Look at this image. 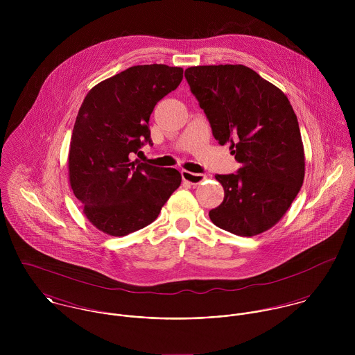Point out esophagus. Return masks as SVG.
<instances>
[{
    "mask_svg": "<svg viewBox=\"0 0 355 355\" xmlns=\"http://www.w3.org/2000/svg\"><path fill=\"white\" fill-rule=\"evenodd\" d=\"M205 178H206V176L202 175V173H193V172H190V171H182V179H183L184 182L193 184V186H197V184L202 183L203 180H205Z\"/></svg>",
    "mask_w": 355,
    "mask_h": 355,
    "instance_id": "34e87169",
    "label": "esophagus"
}]
</instances>
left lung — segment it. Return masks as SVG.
<instances>
[{"instance_id":"8db88e82","label":"left lung","mask_w":355,"mask_h":355,"mask_svg":"<svg viewBox=\"0 0 355 355\" xmlns=\"http://www.w3.org/2000/svg\"><path fill=\"white\" fill-rule=\"evenodd\" d=\"M216 141L230 145L238 173L216 175L224 201L209 211L214 225L239 236L272 228L298 196L304 152L297 114L286 94L249 67L186 69Z\"/></svg>"}]
</instances>
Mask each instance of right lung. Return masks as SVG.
Listing matches in <instances>:
<instances>
[{
  "label": "right lung",
  "mask_w": 355,
  "mask_h": 355,
  "mask_svg": "<svg viewBox=\"0 0 355 355\" xmlns=\"http://www.w3.org/2000/svg\"><path fill=\"white\" fill-rule=\"evenodd\" d=\"M182 79L179 67L135 65L102 80L83 100L69 145V184L89 221L107 235L152 224L182 183L175 168L131 159L152 144L153 109Z\"/></svg>",
  "instance_id": "obj_1"
}]
</instances>
